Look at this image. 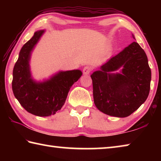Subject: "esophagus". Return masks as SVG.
Instances as JSON below:
<instances>
[{"mask_svg": "<svg viewBox=\"0 0 161 161\" xmlns=\"http://www.w3.org/2000/svg\"><path fill=\"white\" fill-rule=\"evenodd\" d=\"M91 71H92L91 68L88 66H86V67H84V69H83V73H84V75H87L91 72Z\"/></svg>", "mask_w": 161, "mask_h": 161, "instance_id": "1", "label": "esophagus"}]
</instances>
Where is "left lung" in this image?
<instances>
[{
	"mask_svg": "<svg viewBox=\"0 0 161 161\" xmlns=\"http://www.w3.org/2000/svg\"><path fill=\"white\" fill-rule=\"evenodd\" d=\"M132 37L135 39L132 34ZM120 70L119 73L114 71ZM94 104L102 112L119 118L130 115L148 97L151 71L141 46L133 42L91 75Z\"/></svg>",
	"mask_w": 161,
	"mask_h": 161,
	"instance_id": "8db88e82",
	"label": "left lung"
}]
</instances>
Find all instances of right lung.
Returning a JSON list of instances; mask_svg holds the SVG:
<instances>
[{
	"mask_svg": "<svg viewBox=\"0 0 161 161\" xmlns=\"http://www.w3.org/2000/svg\"><path fill=\"white\" fill-rule=\"evenodd\" d=\"M45 31L35 32L23 46L13 71L15 97L28 112L37 116H49L60 110L71 86L82 75L80 69H74L59 71L42 81L32 78L30 67L31 54Z\"/></svg>",
	"mask_w": 161,
	"mask_h": 161,
	"instance_id": "add662e5",
	"label": "right lung"
}]
</instances>
